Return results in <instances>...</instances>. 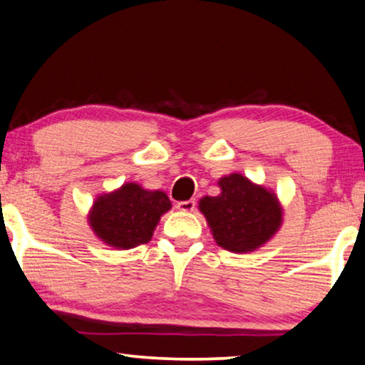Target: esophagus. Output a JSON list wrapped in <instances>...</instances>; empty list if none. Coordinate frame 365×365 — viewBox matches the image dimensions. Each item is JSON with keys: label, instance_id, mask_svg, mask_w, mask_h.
<instances>
[{"label": "esophagus", "instance_id": "esophagus-1", "mask_svg": "<svg viewBox=\"0 0 365 365\" xmlns=\"http://www.w3.org/2000/svg\"><path fill=\"white\" fill-rule=\"evenodd\" d=\"M195 206H197V201H195V200L178 201V203H177V210H178V211H183V213H192V211L195 210Z\"/></svg>", "mask_w": 365, "mask_h": 365}]
</instances>
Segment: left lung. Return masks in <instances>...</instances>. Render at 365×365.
I'll return each instance as SVG.
<instances>
[{"label": "left lung", "mask_w": 365, "mask_h": 365, "mask_svg": "<svg viewBox=\"0 0 365 365\" xmlns=\"http://www.w3.org/2000/svg\"><path fill=\"white\" fill-rule=\"evenodd\" d=\"M217 197L200 200L217 246L236 254L262 247L282 226V206L274 192L252 183L241 173L217 182Z\"/></svg>", "instance_id": "8db88e82"}]
</instances>
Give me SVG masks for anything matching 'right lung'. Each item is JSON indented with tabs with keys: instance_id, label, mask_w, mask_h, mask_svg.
<instances>
[{
	"instance_id": "add662e5",
	"label": "right lung",
	"mask_w": 365,
	"mask_h": 365,
	"mask_svg": "<svg viewBox=\"0 0 365 365\" xmlns=\"http://www.w3.org/2000/svg\"><path fill=\"white\" fill-rule=\"evenodd\" d=\"M170 208L172 203L164 192H150L130 182L98 197L88 221L95 235L108 246L133 249L150 241L160 216Z\"/></svg>"
}]
</instances>
